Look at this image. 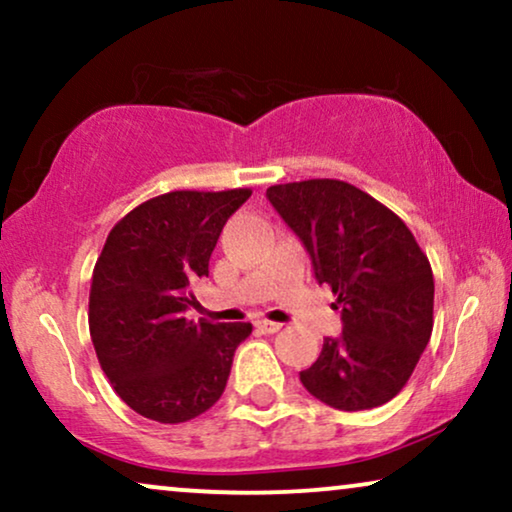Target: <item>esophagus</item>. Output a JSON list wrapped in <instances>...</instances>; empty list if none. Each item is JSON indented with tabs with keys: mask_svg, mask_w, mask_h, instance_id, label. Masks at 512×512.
<instances>
[{
	"mask_svg": "<svg viewBox=\"0 0 512 512\" xmlns=\"http://www.w3.org/2000/svg\"><path fill=\"white\" fill-rule=\"evenodd\" d=\"M256 328L263 333H277V331H282V324H279V321H270V319H258Z\"/></svg>",
	"mask_w": 512,
	"mask_h": 512,
	"instance_id": "obj_1",
	"label": "esophagus"
}]
</instances>
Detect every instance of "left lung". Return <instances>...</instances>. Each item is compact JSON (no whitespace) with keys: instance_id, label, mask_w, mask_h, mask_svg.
I'll return each instance as SVG.
<instances>
[{"instance_id":"left-lung-1","label":"left lung","mask_w":512,"mask_h":512,"mask_svg":"<svg viewBox=\"0 0 512 512\" xmlns=\"http://www.w3.org/2000/svg\"><path fill=\"white\" fill-rule=\"evenodd\" d=\"M305 244L319 284L338 296L340 338H324L300 382L338 410H370L410 380L433 331V272L410 228L361 188L307 179L268 188Z\"/></svg>"}]
</instances>
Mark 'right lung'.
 <instances>
[{"instance_id": "right-lung-1", "label": "right lung", "mask_w": 512, "mask_h": 512, "mask_svg": "<svg viewBox=\"0 0 512 512\" xmlns=\"http://www.w3.org/2000/svg\"><path fill=\"white\" fill-rule=\"evenodd\" d=\"M249 188L172 191L132 209L111 228L90 284L88 326L116 394L160 424L202 415L226 389L235 349L251 324L188 321L191 284Z\"/></svg>"}]
</instances>
